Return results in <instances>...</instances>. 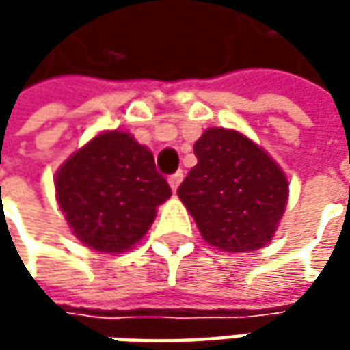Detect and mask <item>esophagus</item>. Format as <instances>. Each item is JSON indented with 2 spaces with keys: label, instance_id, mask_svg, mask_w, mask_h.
Returning <instances> with one entry per match:
<instances>
[{
  "label": "esophagus",
  "instance_id": "34e87169",
  "mask_svg": "<svg viewBox=\"0 0 350 350\" xmlns=\"http://www.w3.org/2000/svg\"><path fill=\"white\" fill-rule=\"evenodd\" d=\"M181 181H183L181 171H177L175 175H171V177H169V187H171V191H173V193H177V189H179Z\"/></svg>",
  "mask_w": 350,
  "mask_h": 350
}]
</instances>
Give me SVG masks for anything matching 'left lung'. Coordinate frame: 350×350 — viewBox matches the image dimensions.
Returning <instances> with one entry per match:
<instances>
[{
    "mask_svg": "<svg viewBox=\"0 0 350 350\" xmlns=\"http://www.w3.org/2000/svg\"><path fill=\"white\" fill-rule=\"evenodd\" d=\"M177 195L204 241L226 253L265 247L284 216L288 177L259 144L232 128H206Z\"/></svg>",
    "mask_w": 350,
    "mask_h": 350,
    "instance_id": "1",
    "label": "left lung"
}]
</instances>
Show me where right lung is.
<instances>
[{
	"label": "right lung",
	"mask_w": 350,
	"mask_h": 350,
	"mask_svg": "<svg viewBox=\"0 0 350 350\" xmlns=\"http://www.w3.org/2000/svg\"><path fill=\"white\" fill-rule=\"evenodd\" d=\"M56 200L72 234L99 253H124L171 196L154 154L124 130H105L75 150L56 177Z\"/></svg>",
	"instance_id": "obj_1"
}]
</instances>
